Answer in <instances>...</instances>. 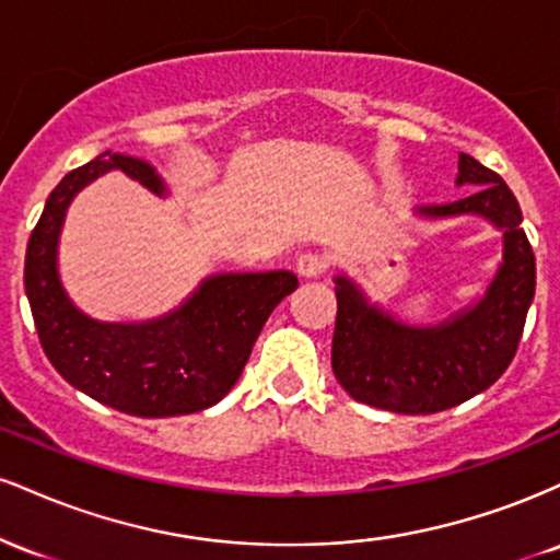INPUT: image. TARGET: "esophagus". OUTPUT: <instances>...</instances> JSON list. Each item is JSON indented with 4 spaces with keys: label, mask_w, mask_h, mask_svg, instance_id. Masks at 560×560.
Returning <instances> with one entry per match:
<instances>
[{
    "label": "esophagus",
    "mask_w": 560,
    "mask_h": 560,
    "mask_svg": "<svg viewBox=\"0 0 560 560\" xmlns=\"http://www.w3.org/2000/svg\"><path fill=\"white\" fill-rule=\"evenodd\" d=\"M326 271V260L316 253H305L298 258V273L302 279H318Z\"/></svg>",
    "instance_id": "obj_1"
}]
</instances>
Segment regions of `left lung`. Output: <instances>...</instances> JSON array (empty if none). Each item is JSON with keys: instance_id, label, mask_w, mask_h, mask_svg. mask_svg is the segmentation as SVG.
Instances as JSON below:
<instances>
[{"instance_id": "obj_1", "label": "left lung", "mask_w": 560, "mask_h": 560, "mask_svg": "<svg viewBox=\"0 0 560 560\" xmlns=\"http://www.w3.org/2000/svg\"><path fill=\"white\" fill-rule=\"evenodd\" d=\"M455 184L474 186L458 202L423 205V218L481 215L503 231V262L477 305L436 326H408L371 305L347 276H337L331 369L347 395L392 413L427 416L492 387L511 365L535 300V253L522 208L498 173L458 155Z\"/></svg>"}]
</instances>
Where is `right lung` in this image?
Instances as JSON below:
<instances>
[{"label":"right lung","mask_w":560,"mask_h":560,"mask_svg":"<svg viewBox=\"0 0 560 560\" xmlns=\"http://www.w3.org/2000/svg\"><path fill=\"white\" fill-rule=\"evenodd\" d=\"M107 171H124L155 195L165 191L150 163L118 152L94 158L55 186L25 249L23 281L38 342L68 384L120 413H197L234 387L262 324L298 289V276H210L178 311L144 324H100L83 316L60 284L57 240L70 199Z\"/></svg>","instance_id":"1"}]
</instances>
